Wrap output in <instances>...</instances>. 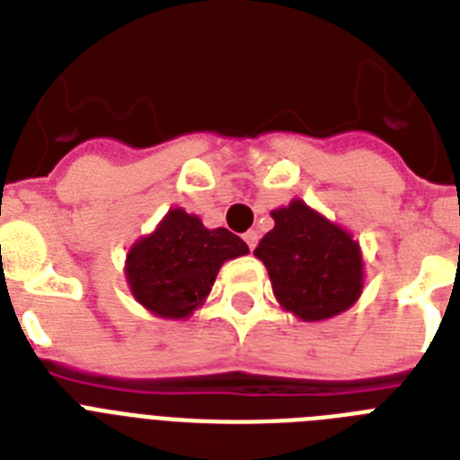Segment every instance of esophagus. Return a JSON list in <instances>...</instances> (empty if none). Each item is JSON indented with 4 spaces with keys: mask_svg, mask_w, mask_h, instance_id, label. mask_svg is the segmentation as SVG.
Segmentation results:
<instances>
[{
    "mask_svg": "<svg viewBox=\"0 0 460 460\" xmlns=\"http://www.w3.org/2000/svg\"><path fill=\"white\" fill-rule=\"evenodd\" d=\"M244 242L249 244V249H253L256 244H259V233H256V230H249V233H244Z\"/></svg>",
    "mask_w": 460,
    "mask_h": 460,
    "instance_id": "obj_1",
    "label": "esophagus"
}]
</instances>
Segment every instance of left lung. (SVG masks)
Listing matches in <instances>:
<instances>
[{
    "label": "left lung",
    "instance_id": "8db88e82",
    "mask_svg": "<svg viewBox=\"0 0 460 460\" xmlns=\"http://www.w3.org/2000/svg\"><path fill=\"white\" fill-rule=\"evenodd\" d=\"M270 216L275 227L253 256L263 261L280 306L306 323L328 321L354 306L363 289L358 242L301 199Z\"/></svg>",
    "mask_w": 460,
    "mask_h": 460
}]
</instances>
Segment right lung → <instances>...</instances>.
I'll use <instances>...</instances> for the list:
<instances>
[{
    "label": "right lung",
    "instance_id": "obj_1",
    "mask_svg": "<svg viewBox=\"0 0 460 460\" xmlns=\"http://www.w3.org/2000/svg\"><path fill=\"white\" fill-rule=\"evenodd\" d=\"M244 253L249 247L230 230H208L194 213L171 208L152 234L130 247L126 280L154 315L187 318L204 304L220 266Z\"/></svg>",
    "mask_w": 460,
    "mask_h": 460
}]
</instances>
